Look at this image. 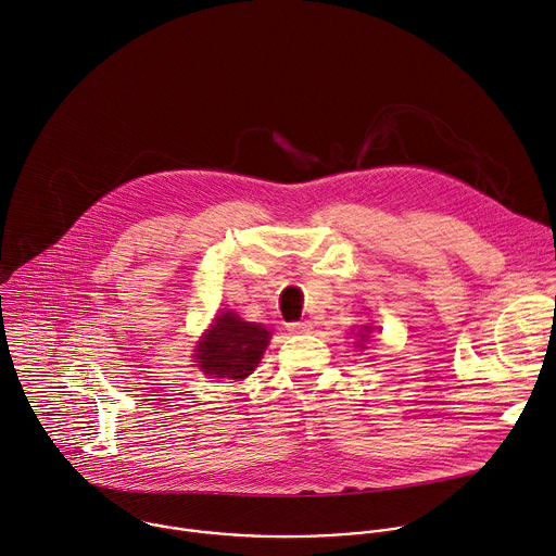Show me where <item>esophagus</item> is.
<instances>
[{
    "mask_svg": "<svg viewBox=\"0 0 556 556\" xmlns=\"http://www.w3.org/2000/svg\"><path fill=\"white\" fill-rule=\"evenodd\" d=\"M288 329H290L292 333H307V331L312 329V323H309V320H294V323L288 325Z\"/></svg>",
    "mask_w": 556,
    "mask_h": 556,
    "instance_id": "esophagus-1",
    "label": "esophagus"
}]
</instances>
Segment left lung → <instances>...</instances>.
Instances as JSON below:
<instances>
[{
	"label": "left lung",
	"instance_id": "left-lung-1",
	"mask_svg": "<svg viewBox=\"0 0 556 556\" xmlns=\"http://www.w3.org/2000/svg\"><path fill=\"white\" fill-rule=\"evenodd\" d=\"M364 331H366V333H368V331H371V327H364ZM366 333H359V338H362V342H366V340H364V338H368V336H366Z\"/></svg>",
	"mask_w": 556,
	"mask_h": 556
}]
</instances>
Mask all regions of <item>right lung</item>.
I'll return each mask as SVG.
<instances>
[{"label":"right lung","mask_w":556,"mask_h":556,"mask_svg":"<svg viewBox=\"0 0 556 556\" xmlns=\"http://www.w3.org/2000/svg\"><path fill=\"white\" fill-rule=\"evenodd\" d=\"M264 325L247 323L236 312H223L197 349L203 371L214 378L242 380L255 371L268 344Z\"/></svg>","instance_id":"add662e5"}]
</instances>
